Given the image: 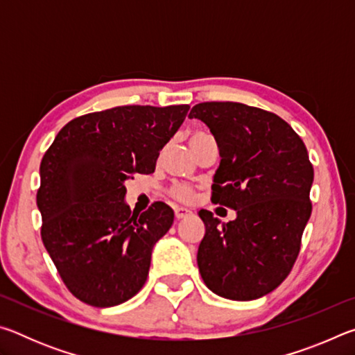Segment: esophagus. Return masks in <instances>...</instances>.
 <instances>
[{"instance_id":"esophagus-1","label":"esophagus","mask_w":355,"mask_h":355,"mask_svg":"<svg viewBox=\"0 0 355 355\" xmlns=\"http://www.w3.org/2000/svg\"><path fill=\"white\" fill-rule=\"evenodd\" d=\"M192 213L189 211V209H186V208H182V207H177L175 208V218L177 219H184V218H188V216H191Z\"/></svg>"}]
</instances>
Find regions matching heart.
<instances>
[{"label":"heart","mask_w":355,"mask_h":355,"mask_svg":"<svg viewBox=\"0 0 355 355\" xmlns=\"http://www.w3.org/2000/svg\"><path fill=\"white\" fill-rule=\"evenodd\" d=\"M203 136H207V135H203V133H194V135H191L189 144L196 142L197 139H200V137H203ZM169 194H171V197H173V199H175V200L183 202V203H191L192 200L196 199V192H194V189H192L191 186H186V184H175V186H172L171 191H169Z\"/></svg>","instance_id":"heart-1"}]
</instances>
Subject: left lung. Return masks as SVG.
<instances>
[{"label":"left lung","instance_id":"obj_1","mask_svg":"<svg viewBox=\"0 0 355 355\" xmlns=\"http://www.w3.org/2000/svg\"><path fill=\"white\" fill-rule=\"evenodd\" d=\"M189 119L202 120L219 147L211 202L236 211L230 222L199 211L205 224L200 275L220 297L258 299L288 277L299 255L311 214L307 148L284 119L260 107L207 101Z\"/></svg>","mask_w":355,"mask_h":355}]
</instances>
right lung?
<instances>
[{
    "mask_svg": "<svg viewBox=\"0 0 355 355\" xmlns=\"http://www.w3.org/2000/svg\"><path fill=\"white\" fill-rule=\"evenodd\" d=\"M189 105L117 106L80 116L59 131L40 163L42 241L65 286L94 307H114L146 284L155 243L173 211L142 214L125 203V182L155 172Z\"/></svg>",
    "mask_w": 355,
    "mask_h": 355,
    "instance_id": "right-lung-1",
    "label": "right lung"
}]
</instances>
